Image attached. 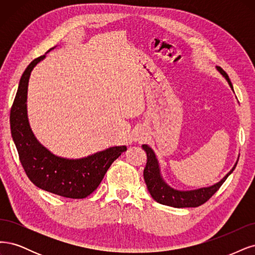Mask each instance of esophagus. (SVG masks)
Returning a JSON list of instances; mask_svg holds the SVG:
<instances>
[{
	"mask_svg": "<svg viewBox=\"0 0 255 255\" xmlns=\"http://www.w3.org/2000/svg\"><path fill=\"white\" fill-rule=\"evenodd\" d=\"M144 138V133L142 132V131H135V133H133V136H132V139L133 141H139V139H143Z\"/></svg>",
	"mask_w": 255,
	"mask_h": 255,
	"instance_id": "obj_1",
	"label": "esophagus"
}]
</instances>
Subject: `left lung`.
Wrapping results in <instances>:
<instances>
[{
	"instance_id": "8db88e82",
	"label": "left lung",
	"mask_w": 255,
	"mask_h": 255,
	"mask_svg": "<svg viewBox=\"0 0 255 255\" xmlns=\"http://www.w3.org/2000/svg\"><path fill=\"white\" fill-rule=\"evenodd\" d=\"M216 70L221 74V76L227 80L230 88H231V90L234 92L232 83L231 80H230L228 74L219 67H216ZM142 147L147 155V162L143 174L145 183L147 185V188H148V192L157 202L174 208H196L203 204L205 201H208L211 197L218 191V188L223 185L227 178L232 174L238 161L236 160L232 169L230 170L220 181L216 182L215 184L195 188V190L182 191L171 187L169 184L166 183L165 180H164L161 172L160 163L151 147L147 144H143Z\"/></svg>"
}]
</instances>
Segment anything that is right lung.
Wrapping results in <instances>:
<instances>
[{"instance_id": "right-lung-1", "label": "right lung", "mask_w": 255, "mask_h": 255, "mask_svg": "<svg viewBox=\"0 0 255 255\" xmlns=\"http://www.w3.org/2000/svg\"><path fill=\"white\" fill-rule=\"evenodd\" d=\"M54 48L32 60L22 74L10 110L11 136L22 166L32 183L41 190L67 198L83 199L96 190L113 161L127 147L111 146L84 158L69 159L53 153L38 141L28 121V81L34 68Z\"/></svg>"}]
</instances>
